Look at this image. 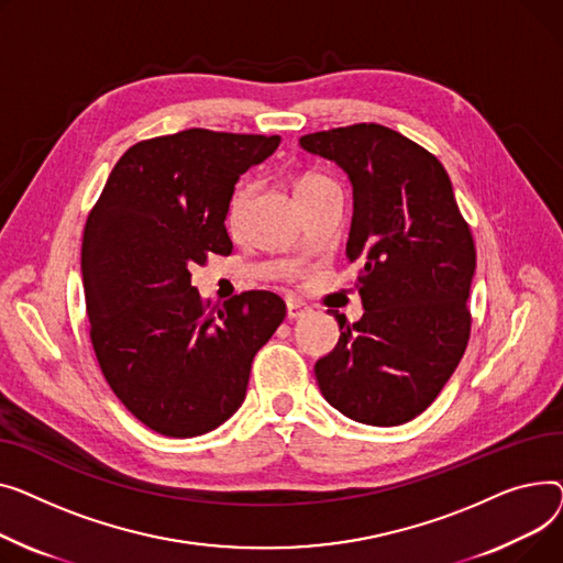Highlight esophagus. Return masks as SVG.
<instances>
[{"instance_id":"1","label":"esophagus","mask_w":563,"mask_h":563,"mask_svg":"<svg viewBox=\"0 0 563 563\" xmlns=\"http://www.w3.org/2000/svg\"><path fill=\"white\" fill-rule=\"evenodd\" d=\"M309 311H311V309H309L302 300H288V302H286V316H288L290 320L305 318Z\"/></svg>"}]
</instances>
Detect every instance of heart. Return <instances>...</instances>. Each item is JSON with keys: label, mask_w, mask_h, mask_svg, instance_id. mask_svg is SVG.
<instances>
[{"label": "heart", "mask_w": 563, "mask_h": 563, "mask_svg": "<svg viewBox=\"0 0 563 563\" xmlns=\"http://www.w3.org/2000/svg\"><path fill=\"white\" fill-rule=\"evenodd\" d=\"M329 179H324L322 175H316V173H309V175H305V177H300L297 179V192H302V190H307V188H313V186H320V184H327ZM243 202H245V190H239L236 195H234V200H231V218H236L239 216V211H241V207H243Z\"/></svg>", "instance_id": "obj_1"}]
</instances>
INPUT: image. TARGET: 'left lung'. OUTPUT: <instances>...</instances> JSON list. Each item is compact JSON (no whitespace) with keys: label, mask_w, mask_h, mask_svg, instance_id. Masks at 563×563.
<instances>
[{"label":"left lung","mask_w":563,"mask_h":563,"mask_svg":"<svg viewBox=\"0 0 563 563\" xmlns=\"http://www.w3.org/2000/svg\"><path fill=\"white\" fill-rule=\"evenodd\" d=\"M352 184L347 261L358 263L363 316L339 320L336 347L316 361L324 400L375 427L422 413L452 377L471 336L466 307L477 268L441 161L382 124L300 139Z\"/></svg>","instance_id":"obj_1"}]
</instances>
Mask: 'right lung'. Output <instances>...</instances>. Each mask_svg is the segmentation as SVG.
Segmentation results:
<instances>
[{
  "label": "right lung",
  "instance_id": "right-lung-1",
  "mask_svg": "<svg viewBox=\"0 0 563 563\" xmlns=\"http://www.w3.org/2000/svg\"><path fill=\"white\" fill-rule=\"evenodd\" d=\"M279 136L186 129L129 147L84 229L90 341L118 400L154 432H211L245 400L254 354L286 316L271 290L205 305L190 268L231 254L234 186Z\"/></svg>",
  "mask_w": 563,
  "mask_h": 563
}]
</instances>
